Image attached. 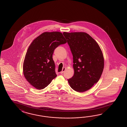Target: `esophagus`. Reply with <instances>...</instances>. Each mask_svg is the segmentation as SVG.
Masks as SVG:
<instances>
[{
	"mask_svg": "<svg viewBox=\"0 0 127 127\" xmlns=\"http://www.w3.org/2000/svg\"><path fill=\"white\" fill-rule=\"evenodd\" d=\"M65 69H66V68H65V67H63L62 69V71L60 72V73H61V74H62L63 73H64V72Z\"/></svg>",
	"mask_w": 127,
	"mask_h": 127,
	"instance_id": "obj_1",
	"label": "esophagus"
}]
</instances>
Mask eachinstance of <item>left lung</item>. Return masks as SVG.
<instances>
[{"mask_svg": "<svg viewBox=\"0 0 127 127\" xmlns=\"http://www.w3.org/2000/svg\"><path fill=\"white\" fill-rule=\"evenodd\" d=\"M73 56L74 75L68 79L72 89L85 92L100 79L104 68L103 52L97 42L85 32H63Z\"/></svg>", "mask_w": 127, "mask_h": 127, "instance_id": "1", "label": "left lung"}]
</instances>
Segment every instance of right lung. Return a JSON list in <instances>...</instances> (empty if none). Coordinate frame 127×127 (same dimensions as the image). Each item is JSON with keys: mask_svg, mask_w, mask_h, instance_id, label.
Here are the masks:
<instances>
[{"mask_svg": "<svg viewBox=\"0 0 127 127\" xmlns=\"http://www.w3.org/2000/svg\"><path fill=\"white\" fill-rule=\"evenodd\" d=\"M67 41L60 32H45L35 38L27 50L23 73L28 82L38 90L43 89L57 77L53 59L54 49Z\"/></svg>", "mask_w": 127, "mask_h": 127, "instance_id": "add662e5", "label": "right lung"}]
</instances>
